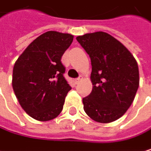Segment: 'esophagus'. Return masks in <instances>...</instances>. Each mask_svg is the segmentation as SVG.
Masks as SVG:
<instances>
[{"instance_id":"1","label":"esophagus","mask_w":151,"mask_h":151,"mask_svg":"<svg viewBox=\"0 0 151 151\" xmlns=\"http://www.w3.org/2000/svg\"><path fill=\"white\" fill-rule=\"evenodd\" d=\"M81 81V78L80 77V78H77V79H75V80H74V82L76 83V84H78V83H79V82H80Z\"/></svg>"}]
</instances>
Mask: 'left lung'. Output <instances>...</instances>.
<instances>
[{"mask_svg": "<svg viewBox=\"0 0 151 151\" xmlns=\"http://www.w3.org/2000/svg\"><path fill=\"white\" fill-rule=\"evenodd\" d=\"M89 55L93 89L82 102L93 120L110 123L121 118L131 106L139 88L138 64L131 52L107 32L78 36Z\"/></svg>", "mask_w": 151, "mask_h": 151, "instance_id": "8db88e82", "label": "left lung"}]
</instances>
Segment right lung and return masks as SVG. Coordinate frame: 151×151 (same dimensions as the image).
I'll return each instance as SVG.
<instances>
[{"mask_svg":"<svg viewBox=\"0 0 151 151\" xmlns=\"http://www.w3.org/2000/svg\"><path fill=\"white\" fill-rule=\"evenodd\" d=\"M73 35L49 31L24 49L13 68L12 87L24 111L38 121H48L62 111L71 89L63 77L61 57Z\"/></svg>","mask_w":151,"mask_h":151,"instance_id":"add662e5","label":"right lung"}]
</instances>
